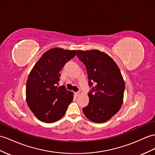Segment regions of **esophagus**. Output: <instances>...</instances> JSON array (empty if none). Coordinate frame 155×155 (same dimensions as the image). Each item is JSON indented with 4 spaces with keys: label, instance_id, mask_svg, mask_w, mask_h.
<instances>
[{
    "label": "esophagus",
    "instance_id": "1",
    "mask_svg": "<svg viewBox=\"0 0 155 155\" xmlns=\"http://www.w3.org/2000/svg\"><path fill=\"white\" fill-rule=\"evenodd\" d=\"M80 95V91H79V92H77V93H75V95H76L77 97H78L79 95Z\"/></svg>",
    "mask_w": 155,
    "mask_h": 155
}]
</instances>
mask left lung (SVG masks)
<instances>
[{"instance_id": "1", "label": "left lung", "mask_w": 155, "mask_h": 155, "mask_svg": "<svg viewBox=\"0 0 155 155\" xmlns=\"http://www.w3.org/2000/svg\"><path fill=\"white\" fill-rule=\"evenodd\" d=\"M78 58L87 71L89 104L83 112L91 121L103 123L110 120L122 107L125 82L118 65L110 56L99 50H78Z\"/></svg>"}]
</instances>
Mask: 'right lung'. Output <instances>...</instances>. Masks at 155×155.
Listing matches in <instances>:
<instances>
[{"instance_id":"1","label":"right lung","mask_w":155,"mask_h":155,"mask_svg":"<svg viewBox=\"0 0 155 155\" xmlns=\"http://www.w3.org/2000/svg\"><path fill=\"white\" fill-rule=\"evenodd\" d=\"M76 51L53 48L41 56L29 73L26 84V101L41 122L52 123L64 115L73 100V93L64 86L58 87L60 71Z\"/></svg>"}]
</instances>
